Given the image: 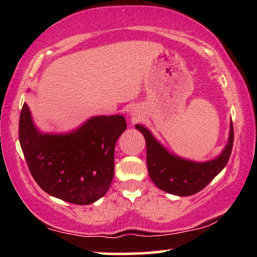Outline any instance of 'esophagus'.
Segmentation results:
<instances>
[{
	"label": "esophagus",
	"mask_w": 257,
	"mask_h": 257,
	"mask_svg": "<svg viewBox=\"0 0 257 257\" xmlns=\"http://www.w3.org/2000/svg\"><path fill=\"white\" fill-rule=\"evenodd\" d=\"M137 112H138V111H137V110H133V115H138V113H137Z\"/></svg>",
	"instance_id": "34e87169"
}]
</instances>
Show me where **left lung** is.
I'll use <instances>...</instances> for the list:
<instances>
[{
  "instance_id": "1",
  "label": "left lung",
  "mask_w": 257,
  "mask_h": 257,
  "mask_svg": "<svg viewBox=\"0 0 257 257\" xmlns=\"http://www.w3.org/2000/svg\"><path fill=\"white\" fill-rule=\"evenodd\" d=\"M136 128L145 137L147 170L151 180L158 188L178 196L193 195L205 188L226 166L233 149V122H230L229 138L222 153L206 163H195L174 156L143 125H136Z\"/></svg>"
}]
</instances>
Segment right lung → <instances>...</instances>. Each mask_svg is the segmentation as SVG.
Listing matches in <instances>:
<instances>
[{
    "label": "right lung",
    "instance_id": "right-lung-1",
    "mask_svg": "<svg viewBox=\"0 0 257 257\" xmlns=\"http://www.w3.org/2000/svg\"><path fill=\"white\" fill-rule=\"evenodd\" d=\"M122 115H97L64 135L42 133L24 103L19 137L29 171L48 194L90 205L108 191L114 174V146L126 130Z\"/></svg>",
    "mask_w": 257,
    "mask_h": 257
}]
</instances>
